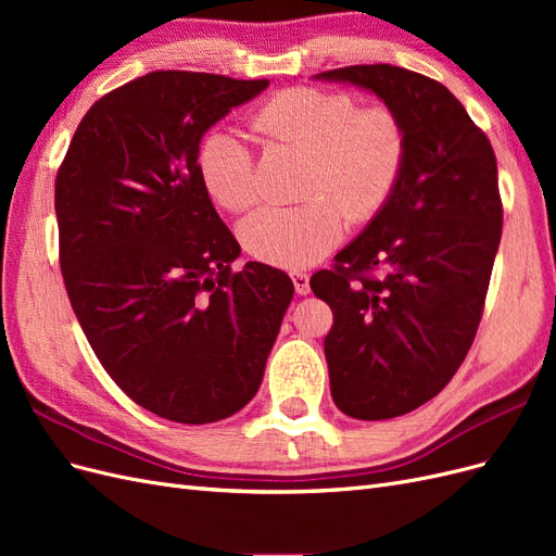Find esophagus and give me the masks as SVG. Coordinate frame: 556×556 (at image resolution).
<instances>
[{
    "instance_id": "esophagus-1",
    "label": "esophagus",
    "mask_w": 556,
    "mask_h": 556,
    "mask_svg": "<svg viewBox=\"0 0 556 556\" xmlns=\"http://www.w3.org/2000/svg\"><path fill=\"white\" fill-rule=\"evenodd\" d=\"M292 282H294L296 294L304 296L311 292V278L306 274H292Z\"/></svg>"
}]
</instances>
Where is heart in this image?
<instances>
[{"instance_id": "1", "label": "heart", "mask_w": 556, "mask_h": 556, "mask_svg": "<svg viewBox=\"0 0 556 556\" xmlns=\"http://www.w3.org/2000/svg\"><path fill=\"white\" fill-rule=\"evenodd\" d=\"M252 127L268 141L306 150L313 160L306 204L266 206L239 227L252 257L288 271L313 266L341 243L345 213L357 223L374 217L394 194L406 164V131L396 113L387 106L359 109L345 92H278L255 109ZM199 172L227 211L239 213L257 201L255 155L233 131L208 134L199 150Z\"/></svg>"}]
</instances>
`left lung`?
<instances>
[{"label": "left lung", "instance_id": "obj_1", "mask_svg": "<svg viewBox=\"0 0 556 556\" xmlns=\"http://www.w3.org/2000/svg\"><path fill=\"white\" fill-rule=\"evenodd\" d=\"M313 78L376 94L406 131L394 194L333 257V271L311 278L333 311V403L355 419H392L439 394L476 339L503 227L496 157L439 80L392 64ZM374 267L382 279L363 276Z\"/></svg>", "mask_w": 556, "mask_h": 556}]
</instances>
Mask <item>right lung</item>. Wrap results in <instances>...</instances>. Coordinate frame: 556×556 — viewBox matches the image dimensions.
<instances>
[{"instance_id": "right-lung-1", "label": "right lung", "mask_w": 556, "mask_h": 556, "mask_svg": "<svg viewBox=\"0 0 556 556\" xmlns=\"http://www.w3.org/2000/svg\"><path fill=\"white\" fill-rule=\"evenodd\" d=\"M268 80L153 72L83 117L55 180L60 266L97 359L141 408L180 425L239 413L294 296L213 208L199 143Z\"/></svg>"}]
</instances>
